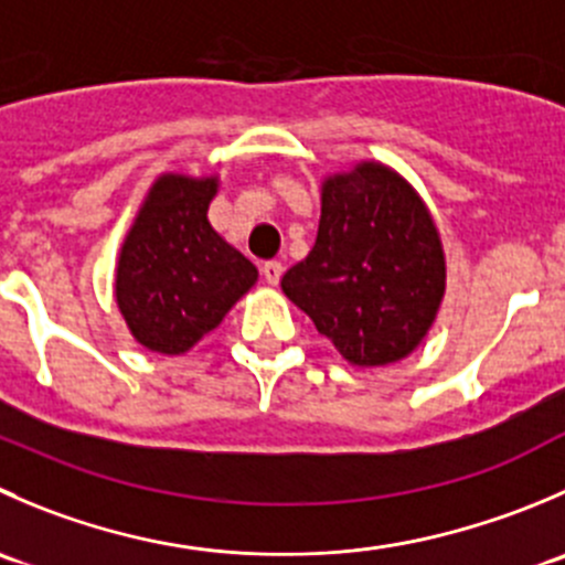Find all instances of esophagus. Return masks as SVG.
<instances>
[{"mask_svg":"<svg viewBox=\"0 0 565 565\" xmlns=\"http://www.w3.org/2000/svg\"><path fill=\"white\" fill-rule=\"evenodd\" d=\"M262 276H265V281L270 284V287H276V284L281 281V276H284V265H281V262H276V259L265 262V265H262Z\"/></svg>","mask_w":565,"mask_h":565,"instance_id":"esophagus-1","label":"esophagus"}]
</instances>
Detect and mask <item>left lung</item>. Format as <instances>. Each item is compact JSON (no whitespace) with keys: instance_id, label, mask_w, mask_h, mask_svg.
<instances>
[{"instance_id":"left-lung-1","label":"left lung","mask_w":565,"mask_h":565,"mask_svg":"<svg viewBox=\"0 0 565 565\" xmlns=\"http://www.w3.org/2000/svg\"><path fill=\"white\" fill-rule=\"evenodd\" d=\"M315 248L281 289L355 366H386L428 337L447 287L445 248L414 188L375 160L322 182Z\"/></svg>"}]
</instances>
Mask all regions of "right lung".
<instances>
[{"instance_id":"right-lung-1","label":"right lung","mask_w":565,"mask_h":565,"mask_svg":"<svg viewBox=\"0 0 565 565\" xmlns=\"http://www.w3.org/2000/svg\"><path fill=\"white\" fill-rule=\"evenodd\" d=\"M217 188V177L162 173L120 245L115 303L151 353H188L259 278L206 217Z\"/></svg>"}]
</instances>
